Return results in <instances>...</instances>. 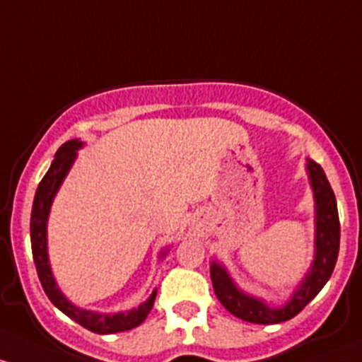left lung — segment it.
Returning a JSON list of instances; mask_svg holds the SVG:
<instances>
[{"instance_id":"1","label":"left lung","mask_w":362,"mask_h":362,"mask_svg":"<svg viewBox=\"0 0 362 362\" xmlns=\"http://www.w3.org/2000/svg\"><path fill=\"white\" fill-rule=\"evenodd\" d=\"M305 170L314 193V259L284 305L270 307L263 298L242 291L225 264L212 259L211 281L216 296L223 307L238 319L255 324H275L293 319L317 296L333 274L340 249L337 199L319 163L307 158Z\"/></svg>"}]
</instances>
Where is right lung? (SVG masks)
<instances>
[{
  "label": "right lung",
  "mask_w": 362,
  "mask_h": 362,
  "mask_svg": "<svg viewBox=\"0 0 362 362\" xmlns=\"http://www.w3.org/2000/svg\"><path fill=\"white\" fill-rule=\"evenodd\" d=\"M85 146L81 139H71L68 143L62 144L52 160L50 169L43 176L42 182L36 189L35 202H33L31 211V249H33V259H35L36 272H38L40 282H42L45 293H47L48 300L62 312L78 322L80 326L87 327L88 331H94L99 334H110V333H120V331H129L132 327L139 326L148 314L151 312L156 298V289L150 294L146 301L136 308L124 312H115V314H106V312H95L81 308L69 301V298L59 288L57 281L52 272L50 258H48V237H47V226H48V216H50L52 204H54L55 195H57L59 188L64 182L66 176L69 174L71 167H73L74 160L78 156V150ZM169 247L163 249L160 252V258L167 255Z\"/></svg>",
  "instance_id": "right-lung-1"
}]
</instances>
